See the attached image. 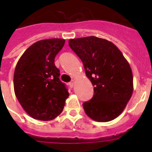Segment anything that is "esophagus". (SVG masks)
<instances>
[{"mask_svg": "<svg viewBox=\"0 0 152 152\" xmlns=\"http://www.w3.org/2000/svg\"><path fill=\"white\" fill-rule=\"evenodd\" d=\"M75 80H72L71 82L69 83V86L71 88H73L74 86H75Z\"/></svg>", "mask_w": 152, "mask_h": 152, "instance_id": "esophagus-1", "label": "esophagus"}]
</instances>
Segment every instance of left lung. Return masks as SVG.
Returning <instances> with one entry per match:
<instances>
[{
    "label": "left lung",
    "mask_w": 152,
    "mask_h": 152,
    "mask_svg": "<svg viewBox=\"0 0 152 152\" xmlns=\"http://www.w3.org/2000/svg\"><path fill=\"white\" fill-rule=\"evenodd\" d=\"M68 44L82 61L94 86L92 99L83 103L86 114L97 122L116 119L133 92V76L127 60L113 42L96 36L72 39Z\"/></svg>",
    "instance_id": "left-lung-1"
}]
</instances>
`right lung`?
Listing matches in <instances>:
<instances>
[{"mask_svg": "<svg viewBox=\"0 0 152 152\" xmlns=\"http://www.w3.org/2000/svg\"><path fill=\"white\" fill-rule=\"evenodd\" d=\"M64 42L63 39L36 42L24 52L16 65L14 93L23 109L35 119L49 121L57 117L69 96L54 62Z\"/></svg>", "mask_w": 152, "mask_h": 152, "instance_id": "add662e5", "label": "right lung"}]
</instances>
